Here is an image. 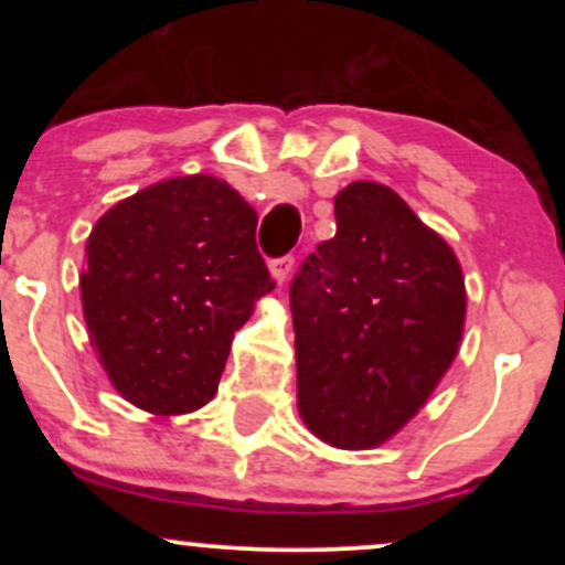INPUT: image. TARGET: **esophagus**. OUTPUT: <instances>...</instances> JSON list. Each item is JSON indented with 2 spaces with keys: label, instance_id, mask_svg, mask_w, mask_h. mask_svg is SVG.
<instances>
[{
  "label": "esophagus",
  "instance_id": "1",
  "mask_svg": "<svg viewBox=\"0 0 565 565\" xmlns=\"http://www.w3.org/2000/svg\"><path fill=\"white\" fill-rule=\"evenodd\" d=\"M291 265H295V257L291 255H284V257H276V260H270V274L278 284L287 281V276L291 274Z\"/></svg>",
  "mask_w": 565,
  "mask_h": 565
}]
</instances>
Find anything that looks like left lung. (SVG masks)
Here are the masks:
<instances>
[{
    "label": "left lung",
    "mask_w": 565,
    "mask_h": 565,
    "mask_svg": "<svg viewBox=\"0 0 565 565\" xmlns=\"http://www.w3.org/2000/svg\"><path fill=\"white\" fill-rule=\"evenodd\" d=\"M334 220L289 287L297 404L321 440L369 449L419 412L457 355L465 278L387 185H348Z\"/></svg>",
    "instance_id": "obj_1"
}]
</instances>
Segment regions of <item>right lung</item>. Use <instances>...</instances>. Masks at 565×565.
I'll use <instances>...</instances> for the list:
<instances>
[{
    "label": "right lung",
    "instance_id": "right-lung-1",
    "mask_svg": "<svg viewBox=\"0 0 565 565\" xmlns=\"http://www.w3.org/2000/svg\"><path fill=\"white\" fill-rule=\"evenodd\" d=\"M255 231L257 212L212 174L164 180L97 220L84 319L127 401L183 414L215 395L233 334L276 287Z\"/></svg>",
    "mask_w": 565,
    "mask_h": 565
}]
</instances>
